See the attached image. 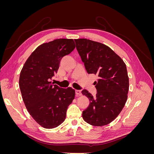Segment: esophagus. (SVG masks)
Listing matches in <instances>:
<instances>
[{
	"mask_svg": "<svg viewBox=\"0 0 154 154\" xmlns=\"http://www.w3.org/2000/svg\"><path fill=\"white\" fill-rule=\"evenodd\" d=\"M76 96H81L82 95V92L80 90H76L75 91Z\"/></svg>",
	"mask_w": 154,
	"mask_h": 154,
	"instance_id": "1",
	"label": "esophagus"
}]
</instances>
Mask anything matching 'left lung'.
Returning <instances> with one entry per match:
<instances>
[{"label":"left lung","mask_w":154,"mask_h":154,"mask_svg":"<svg viewBox=\"0 0 154 154\" xmlns=\"http://www.w3.org/2000/svg\"><path fill=\"white\" fill-rule=\"evenodd\" d=\"M74 41L87 72L97 77L94 83L96 96L85 89L82 91L90 101L82 117L92 126L108 125L118 117L127 100L129 80L127 67L123 60L105 44L86 38Z\"/></svg>","instance_id":"8db88e82"}]
</instances>
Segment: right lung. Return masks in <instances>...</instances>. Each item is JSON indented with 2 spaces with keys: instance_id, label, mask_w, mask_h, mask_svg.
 <instances>
[{
  "instance_id": "right-lung-1",
  "label": "right lung",
  "mask_w": 154,
  "mask_h": 154,
  "mask_svg": "<svg viewBox=\"0 0 154 154\" xmlns=\"http://www.w3.org/2000/svg\"><path fill=\"white\" fill-rule=\"evenodd\" d=\"M75 48L72 39H56L39 45L27 58L19 78L23 101L29 114L45 128H54L66 119L75 96L71 87L62 88L50 80L60 60Z\"/></svg>"
}]
</instances>
